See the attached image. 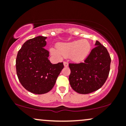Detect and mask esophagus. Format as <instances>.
Masks as SVG:
<instances>
[{
  "mask_svg": "<svg viewBox=\"0 0 126 126\" xmlns=\"http://www.w3.org/2000/svg\"><path fill=\"white\" fill-rule=\"evenodd\" d=\"M63 64H64V67H67L68 65H69V63L67 62H63Z\"/></svg>",
  "mask_w": 126,
  "mask_h": 126,
  "instance_id": "esophagus-1",
  "label": "esophagus"
}]
</instances>
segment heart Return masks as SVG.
<instances>
[{"mask_svg":"<svg viewBox=\"0 0 126 126\" xmlns=\"http://www.w3.org/2000/svg\"><path fill=\"white\" fill-rule=\"evenodd\" d=\"M57 50L51 48L52 54L57 57H69L75 62L82 61L87 57L91 50V44L87 40H76L69 43H59Z\"/></svg>","mask_w":126,"mask_h":126,"instance_id":"obj_1","label":"heart"}]
</instances>
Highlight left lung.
<instances>
[{
  "instance_id": "left-lung-1",
  "label": "left lung",
  "mask_w": 126,
  "mask_h": 126,
  "mask_svg": "<svg viewBox=\"0 0 126 126\" xmlns=\"http://www.w3.org/2000/svg\"><path fill=\"white\" fill-rule=\"evenodd\" d=\"M84 62L69 63V82L72 89L82 94L98 90L107 79L110 70L111 57L103 45L96 41Z\"/></svg>"
}]
</instances>
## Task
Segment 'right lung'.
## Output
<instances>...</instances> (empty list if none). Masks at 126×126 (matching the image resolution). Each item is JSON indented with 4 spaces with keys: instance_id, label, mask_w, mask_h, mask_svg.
<instances>
[{
    "instance_id": "obj_1",
    "label": "right lung",
    "mask_w": 126,
    "mask_h": 126,
    "mask_svg": "<svg viewBox=\"0 0 126 126\" xmlns=\"http://www.w3.org/2000/svg\"><path fill=\"white\" fill-rule=\"evenodd\" d=\"M46 38L38 36L28 40L19 50L16 59L20 83L35 94H44L51 90L64 67L63 62L52 64L48 60L49 51L44 48Z\"/></svg>"
}]
</instances>
